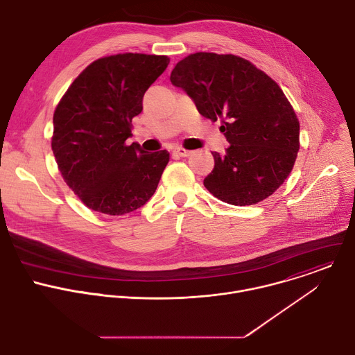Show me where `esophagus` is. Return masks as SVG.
Segmentation results:
<instances>
[{
	"label": "esophagus",
	"instance_id": "1",
	"mask_svg": "<svg viewBox=\"0 0 355 355\" xmlns=\"http://www.w3.org/2000/svg\"><path fill=\"white\" fill-rule=\"evenodd\" d=\"M173 153L177 155V156H180V157H188V156H191L192 151H191V150H187V148H184V147H175V148L173 150Z\"/></svg>",
	"mask_w": 355,
	"mask_h": 355
}]
</instances>
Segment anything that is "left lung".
Segmentation results:
<instances>
[{"instance_id": "8db88e82", "label": "left lung", "mask_w": 355, "mask_h": 355, "mask_svg": "<svg viewBox=\"0 0 355 355\" xmlns=\"http://www.w3.org/2000/svg\"><path fill=\"white\" fill-rule=\"evenodd\" d=\"M198 112L214 122L230 146L204 180L218 199L236 207L254 205L272 195L291 174L299 151V121L279 85L248 60L198 52L173 69Z\"/></svg>"}]
</instances>
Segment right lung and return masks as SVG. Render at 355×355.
<instances>
[{
    "mask_svg": "<svg viewBox=\"0 0 355 355\" xmlns=\"http://www.w3.org/2000/svg\"><path fill=\"white\" fill-rule=\"evenodd\" d=\"M167 56L121 53L92 62L73 81L53 115L52 150L66 184L89 209L125 215L157 189L167 150L128 144L143 95L167 69Z\"/></svg>",
    "mask_w": 355,
    "mask_h": 355,
    "instance_id": "right-lung-1",
    "label": "right lung"
}]
</instances>
